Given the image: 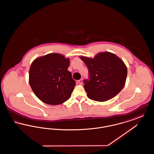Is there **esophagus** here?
Here are the masks:
<instances>
[{
  "mask_svg": "<svg viewBox=\"0 0 154 154\" xmlns=\"http://www.w3.org/2000/svg\"><path fill=\"white\" fill-rule=\"evenodd\" d=\"M78 82H79V84H82V79H81L80 80H79L78 81Z\"/></svg>",
  "mask_w": 154,
  "mask_h": 154,
  "instance_id": "esophagus-1",
  "label": "esophagus"
}]
</instances>
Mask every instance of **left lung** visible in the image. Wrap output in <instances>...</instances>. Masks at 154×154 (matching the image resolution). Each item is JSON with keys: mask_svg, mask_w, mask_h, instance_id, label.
I'll use <instances>...</instances> for the list:
<instances>
[{"mask_svg": "<svg viewBox=\"0 0 154 154\" xmlns=\"http://www.w3.org/2000/svg\"><path fill=\"white\" fill-rule=\"evenodd\" d=\"M80 58L88 67L89 78L83 82L89 99L105 102L116 96L124 88L127 68L115 54L104 52L97 54L94 58Z\"/></svg>", "mask_w": 154, "mask_h": 154, "instance_id": "8db88e82", "label": "left lung"}]
</instances>
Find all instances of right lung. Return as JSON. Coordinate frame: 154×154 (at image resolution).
<instances>
[{
  "instance_id": "add662e5",
  "label": "right lung",
  "mask_w": 154,
  "mask_h": 154,
  "mask_svg": "<svg viewBox=\"0 0 154 154\" xmlns=\"http://www.w3.org/2000/svg\"><path fill=\"white\" fill-rule=\"evenodd\" d=\"M69 59L51 53L36 59L29 69L30 86L43 102L58 105L71 96L75 85L71 72L67 70Z\"/></svg>"
}]
</instances>
